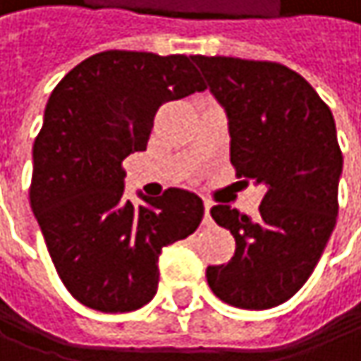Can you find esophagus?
Segmentation results:
<instances>
[{
	"instance_id": "34e87169",
	"label": "esophagus",
	"mask_w": 361,
	"mask_h": 361,
	"mask_svg": "<svg viewBox=\"0 0 361 361\" xmlns=\"http://www.w3.org/2000/svg\"><path fill=\"white\" fill-rule=\"evenodd\" d=\"M211 207H213V202L207 200V202H204V223H207V225L213 223V219H211Z\"/></svg>"
}]
</instances>
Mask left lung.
<instances>
[{"label":"left lung","mask_w":361,"mask_h":361,"mask_svg":"<svg viewBox=\"0 0 361 361\" xmlns=\"http://www.w3.org/2000/svg\"><path fill=\"white\" fill-rule=\"evenodd\" d=\"M192 61L227 114L235 176L267 188L256 216L227 204L211 209L235 238V254L209 267L207 281L229 306L275 308L308 281L337 223L343 154L335 119L287 66L204 55Z\"/></svg>","instance_id":"left-lung-1"}]
</instances>
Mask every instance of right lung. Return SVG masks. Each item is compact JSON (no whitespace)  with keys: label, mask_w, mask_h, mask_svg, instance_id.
<instances>
[{"label":"right lung","mask_w":361,"mask_h":361,"mask_svg":"<svg viewBox=\"0 0 361 361\" xmlns=\"http://www.w3.org/2000/svg\"><path fill=\"white\" fill-rule=\"evenodd\" d=\"M204 88L192 57L117 49L53 88L32 147L30 207L61 283L86 308H142L157 293L161 250L200 225L202 200L181 188L132 204L121 163L147 150L163 103Z\"/></svg>","instance_id":"obj_1"}]
</instances>
